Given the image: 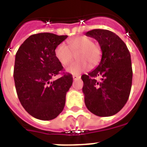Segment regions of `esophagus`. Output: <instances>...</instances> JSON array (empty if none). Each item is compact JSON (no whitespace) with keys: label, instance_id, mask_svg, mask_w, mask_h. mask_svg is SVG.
Instances as JSON below:
<instances>
[{"label":"esophagus","instance_id":"1","mask_svg":"<svg viewBox=\"0 0 147 147\" xmlns=\"http://www.w3.org/2000/svg\"><path fill=\"white\" fill-rule=\"evenodd\" d=\"M72 78H73L74 80H78L81 78V76H79V75H73V76H72Z\"/></svg>","mask_w":147,"mask_h":147}]
</instances>
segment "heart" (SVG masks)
<instances>
[{
  "label": "heart",
  "mask_w": 147,
  "mask_h": 147,
  "mask_svg": "<svg viewBox=\"0 0 147 147\" xmlns=\"http://www.w3.org/2000/svg\"><path fill=\"white\" fill-rule=\"evenodd\" d=\"M69 47L61 43L55 49V57L63 65H67L76 55V60L70 64L66 71L78 75L88 70L89 67L96 66L101 59L102 51L97 44L87 37H78L68 40Z\"/></svg>",
  "instance_id": "heart-1"
}]
</instances>
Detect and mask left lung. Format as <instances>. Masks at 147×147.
Instances as JSON below:
<instances>
[{
  "label": "left lung",
  "instance_id": "left-lung-1",
  "mask_svg": "<svg viewBox=\"0 0 147 147\" xmlns=\"http://www.w3.org/2000/svg\"><path fill=\"white\" fill-rule=\"evenodd\" d=\"M86 35L98 41L102 58L95 69L82 76L84 102L94 115L111 116L123 108L129 97L133 76L131 55L125 42L111 31L94 29Z\"/></svg>",
  "mask_w": 147,
  "mask_h": 147
}]
</instances>
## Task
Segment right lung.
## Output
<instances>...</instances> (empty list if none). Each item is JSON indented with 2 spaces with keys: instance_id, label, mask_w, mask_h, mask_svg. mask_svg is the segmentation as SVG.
<instances>
[{
  "instance_id": "right-lung-1",
  "label": "right lung",
  "mask_w": 147,
  "mask_h": 147,
  "mask_svg": "<svg viewBox=\"0 0 147 147\" xmlns=\"http://www.w3.org/2000/svg\"><path fill=\"white\" fill-rule=\"evenodd\" d=\"M67 35L44 32L32 34L18 49L13 78L18 98L28 114L40 120H52L63 110L71 88V74L63 72L55 49ZM59 74L61 77L52 78Z\"/></svg>"
}]
</instances>
